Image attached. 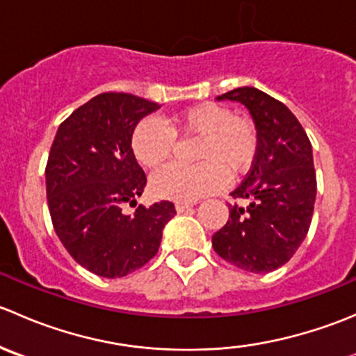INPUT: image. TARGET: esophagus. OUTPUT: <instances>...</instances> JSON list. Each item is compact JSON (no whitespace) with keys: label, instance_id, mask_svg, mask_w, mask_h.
Here are the masks:
<instances>
[{"label":"esophagus","instance_id":"34e87169","mask_svg":"<svg viewBox=\"0 0 356 356\" xmlns=\"http://www.w3.org/2000/svg\"><path fill=\"white\" fill-rule=\"evenodd\" d=\"M193 204H195V203H177V204H175V210H177L179 213H184V211L191 210Z\"/></svg>","mask_w":356,"mask_h":356}]
</instances>
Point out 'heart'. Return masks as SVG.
<instances>
[{
	"label": "heart",
	"mask_w": 356,
	"mask_h": 356,
	"mask_svg": "<svg viewBox=\"0 0 356 356\" xmlns=\"http://www.w3.org/2000/svg\"><path fill=\"white\" fill-rule=\"evenodd\" d=\"M175 136L198 143L191 167L168 165L152 179L156 196L174 201H195L218 191L229 179L250 172L258 156V129L246 115H232L231 108L215 102H203L179 111L170 127L155 117H146L136 125L131 138L136 160L146 168H158L175 149Z\"/></svg>",
	"instance_id": "b5f03b06"
}]
</instances>
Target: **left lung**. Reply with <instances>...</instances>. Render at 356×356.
I'll return each mask as SVG.
<instances>
[{
  "label": "left lung",
  "mask_w": 356,
  "mask_h": 356,
  "mask_svg": "<svg viewBox=\"0 0 356 356\" xmlns=\"http://www.w3.org/2000/svg\"><path fill=\"white\" fill-rule=\"evenodd\" d=\"M217 99L239 102L258 129V156L231 193L229 220L211 236L215 253L234 267L267 274L291 260L314 215L317 177L312 143L284 103L257 88H238Z\"/></svg>",
  "instance_id": "left-lung-1"
}]
</instances>
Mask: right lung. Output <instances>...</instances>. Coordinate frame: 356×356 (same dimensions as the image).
Segmentation results:
<instances>
[{"instance_id": "right-lung-1", "label": "right lung", "mask_w": 356, "mask_h": 356, "mask_svg": "<svg viewBox=\"0 0 356 356\" xmlns=\"http://www.w3.org/2000/svg\"><path fill=\"white\" fill-rule=\"evenodd\" d=\"M158 103L127 92H102L60 124L46 163L53 227L70 257L102 277H124L158 253L172 201L139 204L145 170L132 153L136 125Z\"/></svg>"}]
</instances>
